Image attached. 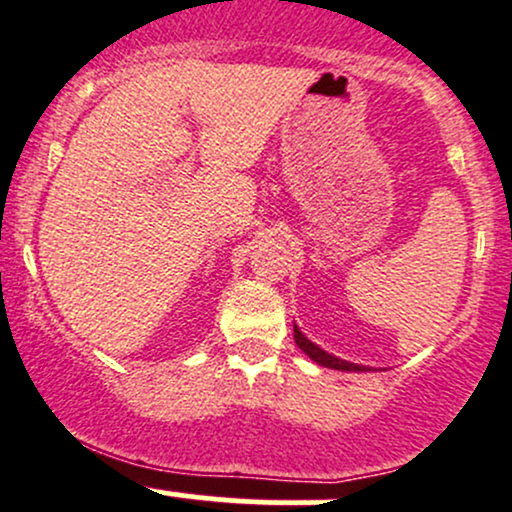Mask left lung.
Listing matches in <instances>:
<instances>
[{
  "instance_id": "obj_1",
  "label": "left lung",
  "mask_w": 512,
  "mask_h": 512,
  "mask_svg": "<svg viewBox=\"0 0 512 512\" xmlns=\"http://www.w3.org/2000/svg\"><path fill=\"white\" fill-rule=\"evenodd\" d=\"M293 332H295V344H298L300 349L305 351V354L310 356V359L315 361L317 366L337 368V371H354V373H359V371H371V368H368V366L351 364V361H344V359H339V356H334V354H329V351L320 349V346H317L315 342H310V339H307L305 334L300 332L298 324H293Z\"/></svg>"
}]
</instances>
